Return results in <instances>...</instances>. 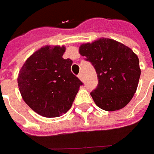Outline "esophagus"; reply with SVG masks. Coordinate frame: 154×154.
I'll return each mask as SVG.
<instances>
[{
	"label": "esophagus",
	"instance_id": "1",
	"mask_svg": "<svg viewBox=\"0 0 154 154\" xmlns=\"http://www.w3.org/2000/svg\"><path fill=\"white\" fill-rule=\"evenodd\" d=\"M78 77L80 78V80H82V81H83V74H82V73H80V74H78Z\"/></svg>",
	"mask_w": 154,
	"mask_h": 154
}]
</instances>
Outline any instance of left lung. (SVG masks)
<instances>
[{
  "instance_id": "1",
  "label": "left lung",
  "mask_w": 154,
  "mask_h": 154,
  "mask_svg": "<svg viewBox=\"0 0 154 154\" xmlns=\"http://www.w3.org/2000/svg\"><path fill=\"white\" fill-rule=\"evenodd\" d=\"M80 53L97 73L98 86L91 92L95 103L108 111L126 106L135 93L140 76L138 56L128 47L109 38L82 45Z\"/></svg>"
}]
</instances>
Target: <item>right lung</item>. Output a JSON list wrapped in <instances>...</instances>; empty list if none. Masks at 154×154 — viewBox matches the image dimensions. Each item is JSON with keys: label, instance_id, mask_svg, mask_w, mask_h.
Masks as SVG:
<instances>
[{"label": "right lung", "instance_id": "add662e5", "mask_svg": "<svg viewBox=\"0 0 154 154\" xmlns=\"http://www.w3.org/2000/svg\"><path fill=\"white\" fill-rule=\"evenodd\" d=\"M64 52V46L43 47L27 59L19 74L24 101L45 117L66 113L83 85L71 72L73 61L62 58Z\"/></svg>", "mask_w": 154, "mask_h": 154}]
</instances>
